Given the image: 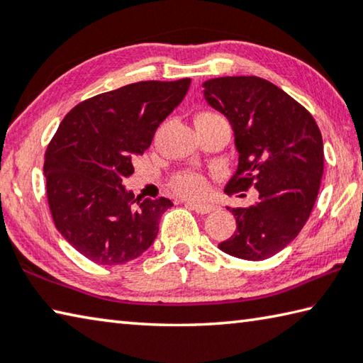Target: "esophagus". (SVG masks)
<instances>
[{"mask_svg":"<svg viewBox=\"0 0 363 363\" xmlns=\"http://www.w3.org/2000/svg\"><path fill=\"white\" fill-rule=\"evenodd\" d=\"M187 206L192 208L194 211L200 213V214H208L216 210V205L213 203H199V201H187Z\"/></svg>","mask_w":363,"mask_h":363,"instance_id":"obj_1","label":"esophagus"}]
</instances>
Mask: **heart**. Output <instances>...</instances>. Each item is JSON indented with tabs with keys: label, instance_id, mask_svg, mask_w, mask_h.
Masks as SVG:
<instances>
[{
	"label": "heart",
	"instance_id": "obj_1",
	"mask_svg": "<svg viewBox=\"0 0 363 363\" xmlns=\"http://www.w3.org/2000/svg\"><path fill=\"white\" fill-rule=\"evenodd\" d=\"M208 120H224L223 116L213 112H201L195 116V123ZM173 189L186 196H199L206 190L205 177L199 173H181L173 179Z\"/></svg>",
	"mask_w": 363,
	"mask_h": 363
}]
</instances>
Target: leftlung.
<instances>
[{
	"instance_id": "obj_1",
	"label": "left lung",
	"mask_w": 363,
	"mask_h": 363,
	"mask_svg": "<svg viewBox=\"0 0 363 363\" xmlns=\"http://www.w3.org/2000/svg\"><path fill=\"white\" fill-rule=\"evenodd\" d=\"M203 88L235 138L238 167L225 192L257 190L255 205L227 206L237 229L219 248L240 259H267L298 237L314 208L323 176L320 130L299 102L264 78L220 77Z\"/></svg>"
}]
</instances>
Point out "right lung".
<instances>
[{
  "instance_id": "add662e5",
  "label": "right lung",
  "mask_w": 363,
  "mask_h": 363,
  "mask_svg": "<svg viewBox=\"0 0 363 363\" xmlns=\"http://www.w3.org/2000/svg\"><path fill=\"white\" fill-rule=\"evenodd\" d=\"M189 86L190 78L126 84L79 102L59 125L45 155L49 210L60 235L89 261L125 264L157 238L173 203L136 199L123 181Z\"/></svg>"
}]
</instances>
